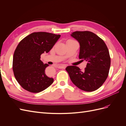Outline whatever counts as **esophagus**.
<instances>
[{"label": "esophagus", "mask_w": 126, "mask_h": 126, "mask_svg": "<svg viewBox=\"0 0 126 126\" xmlns=\"http://www.w3.org/2000/svg\"><path fill=\"white\" fill-rule=\"evenodd\" d=\"M67 66L66 64H61V65L58 66V68L59 69H65Z\"/></svg>", "instance_id": "esophagus-1"}]
</instances>
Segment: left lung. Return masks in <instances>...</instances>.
Returning a JSON list of instances; mask_svg holds the SVG:
<instances>
[{
  "mask_svg": "<svg viewBox=\"0 0 126 126\" xmlns=\"http://www.w3.org/2000/svg\"><path fill=\"white\" fill-rule=\"evenodd\" d=\"M71 36L80 44L79 59L87 62L84 71L77 66L66 68L70 78L78 88L94 91L100 88L107 78L110 67L108 49L102 39L89 31L75 32Z\"/></svg>",
  "mask_w": 126,
  "mask_h": 126,
  "instance_id": "left-lung-1",
  "label": "left lung"
}]
</instances>
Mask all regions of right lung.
<instances>
[{
    "instance_id": "right-lung-1",
    "label": "right lung",
    "mask_w": 126,
    "mask_h": 126,
    "mask_svg": "<svg viewBox=\"0 0 126 126\" xmlns=\"http://www.w3.org/2000/svg\"><path fill=\"white\" fill-rule=\"evenodd\" d=\"M60 37V35L46 32H33L19 43L13 56V69L15 78L24 89L38 93L54 82V79L45 74L49 65L40 59L42 54L51 50Z\"/></svg>"
}]
</instances>
